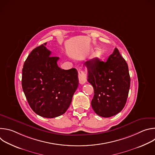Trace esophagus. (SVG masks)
Here are the masks:
<instances>
[{
	"label": "esophagus",
	"instance_id": "34e87169",
	"mask_svg": "<svg viewBox=\"0 0 155 155\" xmlns=\"http://www.w3.org/2000/svg\"><path fill=\"white\" fill-rule=\"evenodd\" d=\"M78 80L80 84H83L86 81V75L83 71H80L78 72Z\"/></svg>",
	"mask_w": 155,
	"mask_h": 155
}]
</instances>
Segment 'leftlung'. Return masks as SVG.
I'll return each mask as SVG.
<instances>
[{"label":"left lung","instance_id":"8db88e82","mask_svg":"<svg viewBox=\"0 0 155 155\" xmlns=\"http://www.w3.org/2000/svg\"><path fill=\"white\" fill-rule=\"evenodd\" d=\"M87 81L94 88L91 106L95 113L105 118L114 116L124 108L130 79L127 64L115 48L106 62L98 58L84 63Z\"/></svg>","mask_w":155,"mask_h":155}]
</instances>
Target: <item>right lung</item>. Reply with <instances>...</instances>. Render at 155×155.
Here are the masks:
<instances>
[{
  "mask_svg": "<svg viewBox=\"0 0 155 155\" xmlns=\"http://www.w3.org/2000/svg\"><path fill=\"white\" fill-rule=\"evenodd\" d=\"M47 43L34 48L28 56L22 71V87L33 111L45 118L64 114L69 107L78 85L75 68L61 69L59 58L51 56Z\"/></svg>",
  "mask_w": 155,
  "mask_h": 155,
  "instance_id": "1",
  "label": "right lung"
}]
</instances>
